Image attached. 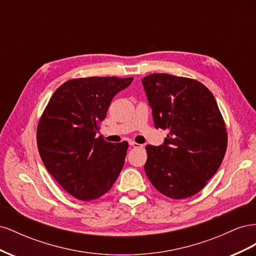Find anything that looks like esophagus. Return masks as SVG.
<instances>
[{"mask_svg":"<svg viewBox=\"0 0 256 256\" xmlns=\"http://www.w3.org/2000/svg\"><path fill=\"white\" fill-rule=\"evenodd\" d=\"M129 145L131 146V147H134V148H143V145L142 144H138V143H136V142H134V141H129Z\"/></svg>","mask_w":256,"mask_h":256,"instance_id":"obj_1","label":"esophagus"}]
</instances>
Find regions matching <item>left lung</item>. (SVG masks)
<instances>
[{
  "label": "left lung",
  "instance_id": "8db88e82",
  "mask_svg": "<svg viewBox=\"0 0 256 256\" xmlns=\"http://www.w3.org/2000/svg\"><path fill=\"white\" fill-rule=\"evenodd\" d=\"M154 127L168 129L159 146L147 145L144 170L162 194L187 198L218 171L228 146L224 120L212 92L198 81L168 74L141 79Z\"/></svg>",
  "mask_w": 256,
  "mask_h": 256
}]
</instances>
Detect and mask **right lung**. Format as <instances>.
I'll return each mask as SVG.
<instances>
[{
	"label": "right lung",
	"mask_w": 256,
	"mask_h": 256,
	"mask_svg": "<svg viewBox=\"0 0 256 256\" xmlns=\"http://www.w3.org/2000/svg\"><path fill=\"white\" fill-rule=\"evenodd\" d=\"M132 80H69L54 92L38 122L37 147L46 168L76 198L92 200L104 196L122 171L128 143L106 142L96 136L113 97Z\"/></svg>",
	"instance_id": "1"
}]
</instances>
